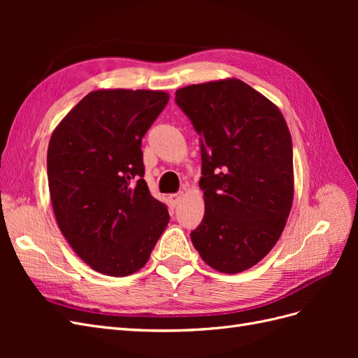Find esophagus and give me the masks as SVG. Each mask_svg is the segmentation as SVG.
<instances>
[{
    "label": "esophagus",
    "instance_id": "obj_1",
    "mask_svg": "<svg viewBox=\"0 0 358 358\" xmlns=\"http://www.w3.org/2000/svg\"><path fill=\"white\" fill-rule=\"evenodd\" d=\"M180 199H182V196L180 194H170L169 196V204L171 206V208H176V206L179 204V201H180Z\"/></svg>",
    "mask_w": 358,
    "mask_h": 358
}]
</instances>
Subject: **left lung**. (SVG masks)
Returning <instances> with one entry per match:
<instances>
[{
	"mask_svg": "<svg viewBox=\"0 0 358 358\" xmlns=\"http://www.w3.org/2000/svg\"><path fill=\"white\" fill-rule=\"evenodd\" d=\"M176 104L200 136L204 216L191 241L206 264L239 273L278 242L291 210L292 142L282 113L237 79L185 86Z\"/></svg>",
	"mask_w": 358,
	"mask_h": 358,
	"instance_id": "8db88e82",
	"label": "left lung"
}]
</instances>
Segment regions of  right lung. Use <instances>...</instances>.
<instances>
[{
    "instance_id": "1",
    "label": "right lung",
    "mask_w": 358,
    "mask_h": 358,
    "mask_svg": "<svg viewBox=\"0 0 358 358\" xmlns=\"http://www.w3.org/2000/svg\"><path fill=\"white\" fill-rule=\"evenodd\" d=\"M169 101L162 91L101 90L74 106L48 148L59 229L86 264L109 276L142 268L170 215L150 196L142 138Z\"/></svg>"
}]
</instances>
